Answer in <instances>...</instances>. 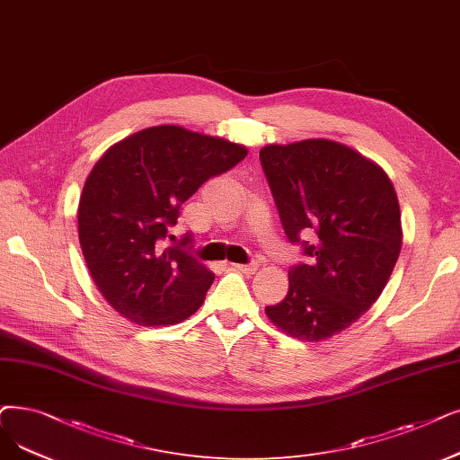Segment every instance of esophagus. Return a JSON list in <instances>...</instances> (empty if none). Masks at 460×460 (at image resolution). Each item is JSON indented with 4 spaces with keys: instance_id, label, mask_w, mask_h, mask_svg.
<instances>
[{
    "instance_id": "34e87169",
    "label": "esophagus",
    "mask_w": 460,
    "mask_h": 460,
    "mask_svg": "<svg viewBox=\"0 0 460 460\" xmlns=\"http://www.w3.org/2000/svg\"><path fill=\"white\" fill-rule=\"evenodd\" d=\"M233 269L238 270V272H244V274H253V272L257 270V263H255V261H250V263H246V265H233Z\"/></svg>"
}]
</instances>
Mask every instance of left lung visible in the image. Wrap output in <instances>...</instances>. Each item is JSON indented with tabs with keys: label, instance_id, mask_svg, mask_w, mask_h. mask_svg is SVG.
Segmentation results:
<instances>
[{
	"label": "left lung",
	"instance_id": "1",
	"mask_svg": "<svg viewBox=\"0 0 460 460\" xmlns=\"http://www.w3.org/2000/svg\"><path fill=\"white\" fill-rule=\"evenodd\" d=\"M261 167L291 244L306 261L289 269L270 322L317 342L355 323L382 295L402 246L401 208L389 176L327 138L269 145Z\"/></svg>",
	"mask_w": 460,
	"mask_h": 460
}]
</instances>
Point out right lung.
<instances>
[{
  "label": "right lung",
  "instance_id": "add662e5",
  "mask_svg": "<svg viewBox=\"0 0 460 460\" xmlns=\"http://www.w3.org/2000/svg\"><path fill=\"white\" fill-rule=\"evenodd\" d=\"M246 154L219 137L155 126L116 143L93 165L78 203V238L116 312L138 325H174L203 305L214 274L186 250L191 234L174 243L171 227L208 178Z\"/></svg>",
  "mask_w": 460,
  "mask_h": 460
}]
</instances>
